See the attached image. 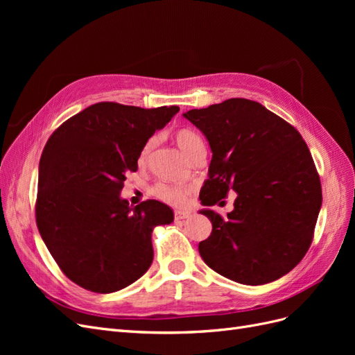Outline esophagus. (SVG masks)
<instances>
[{
    "label": "esophagus",
    "mask_w": 355,
    "mask_h": 355,
    "mask_svg": "<svg viewBox=\"0 0 355 355\" xmlns=\"http://www.w3.org/2000/svg\"><path fill=\"white\" fill-rule=\"evenodd\" d=\"M189 216H191V211H188V210H185V211H182V210L175 211V219L176 220H184V219H188Z\"/></svg>",
    "instance_id": "34e87169"
}]
</instances>
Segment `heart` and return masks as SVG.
<instances>
[{
	"mask_svg": "<svg viewBox=\"0 0 355 355\" xmlns=\"http://www.w3.org/2000/svg\"><path fill=\"white\" fill-rule=\"evenodd\" d=\"M175 141L187 157H189L198 146L202 145L201 137L194 130H191V128H180V130H178L175 135ZM151 146H153V141L146 142L145 146L142 148L141 154H139V164L141 166L146 163V158L149 155V151H151ZM153 192L158 200L170 204V206L180 207L187 202L189 188L184 185H176V184H158L154 187Z\"/></svg>",
	"mask_w": 355,
	"mask_h": 355,
	"instance_id": "heart-1",
	"label": "heart"
}]
</instances>
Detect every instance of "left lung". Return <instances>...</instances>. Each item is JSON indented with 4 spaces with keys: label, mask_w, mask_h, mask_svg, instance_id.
<instances>
[{
    "label": "left lung",
    "mask_w": 355,
    "mask_h": 355,
    "mask_svg": "<svg viewBox=\"0 0 355 355\" xmlns=\"http://www.w3.org/2000/svg\"><path fill=\"white\" fill-rule=\"evenodd\" d=\"M211 148L202 206L237 192L222 218L204 209L210 237L198 250L213 271L249 286L271 283L302 261L321 207L320 176L296 128L261 103L234 98L184 114Z\"/></svg>",
    "instance_id": "1"
}]
</instances>
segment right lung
Listing matches in <instances>:
<instances>
[{"label":"right lung","instance_id":"right-lung-1","mask_svg":"<svg viewBox=\"0 0 355 355\" xmlns=\"http://www.w3.org/2000/svg\"><path fill=\"white\" fill-rule=\"evenodd\" d=\"M179 106L144 110L94 103L59 125L40 159L35 219L42 241L71 282L112 293L141 278L154 259L153 230L173 222L157 200L136 207L120 197L142 148Z\"/></svg>","mask_w":355,"mask_h":355}]
</instances>
